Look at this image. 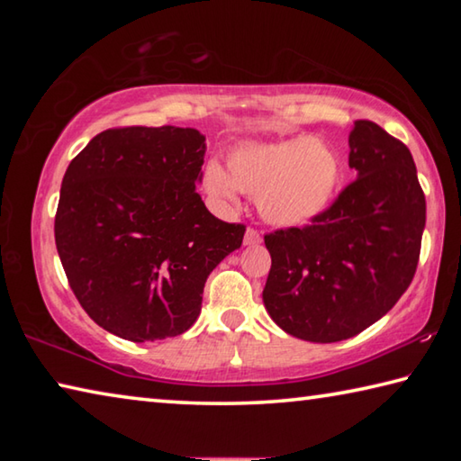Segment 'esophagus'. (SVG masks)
Listing matches in <instances>:
<instances>
[{"label":"esophagus","instance_id":"34e87169","mask_svg":"<svg viewBox=\"0 0 461 461\" xmlns=\"http://www.w3.org/2000/svg\"><path fill=\"white\" fill-rule=\"evenodd\" d=\"M260 241H262V238H260L258 230H254V228H248V230H246V236H244V246H258Z\"/></svg>","mask_w":461,"mask_h":461}]
</instances>
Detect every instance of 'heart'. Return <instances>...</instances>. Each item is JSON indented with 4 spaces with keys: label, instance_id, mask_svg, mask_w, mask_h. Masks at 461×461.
<instances>
[{
    "label": "heart",
    "instance_id": "heart-1",
    "mask_svg": "<svg viewBox=\"0 0 461 461\" xmlns=\"http://www.w3.org/2000/svg\"><path fill=\"white\" fill-rule=\"evenodd\" d=\"M341 158L311 136L276 142H246L228 156V173L209 162L203 189L220 203H236L238 191L258 203L260 215L278 228H301L323 215L341 185Z\"/></svg>",
    "mask_w": 461,
    "mask_h": 461
}]
</instances>
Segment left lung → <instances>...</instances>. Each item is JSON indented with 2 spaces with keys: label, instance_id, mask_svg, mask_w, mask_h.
<instances>
[{
  "label": "left lung",
  "instance_id": "1",
  "mask_svg": "<svg viewBox=\"0 0 461 461\" xmlns=\"http://www.w3.org/2000/svg\"><path fill=\"white\" fill-rule=\"evenodd\" d=\"M349 183L305 228L264 236L272 267L264 307L293 338H354L396 305L415 276L425 230V194L415 160L378 123L349 134Z\"/></svg>",
  "mask_w": 461,
  "mask_h": 461
}]
</instances>
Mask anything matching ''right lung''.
I'll return each mask as SVG.
<instances>
[{"mask_svg": "<svg viewBox=\"0 0 461 461\" xmlns=\"http://www.w3.org/2000/svg\"><path fill=\"white\" fill-rule=\"evenodd\" d=\"M205 136L194 128H113L62 176L54 240L77 301L105 331L136 343L197 321L203 286L246 228L197 193Z\"/></svg>", "mask_w": 461, "mask_h": 461, "instance_id": "add662e5", "label": "right lung"}]
</instances>
